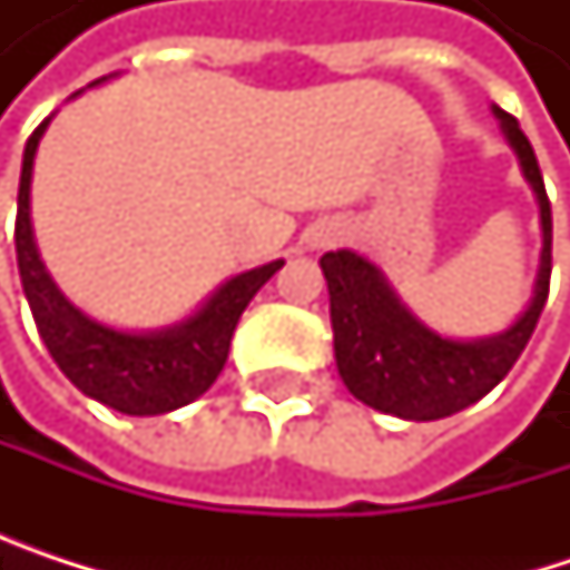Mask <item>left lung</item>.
<instances>
[{
  "instance_id": "left-lung-1",
  "label": "left lung",
  "mask_w": 570,
  "mask_h": 570,
  "mask_svg": "<svg viewBox=\"0 0 570 570\" xmlns=\"http://www.w3.org/2000/svg\"><path fill=\"white\" fill-rule=\"evenodd\" d=\"M502 131L514 148L541 207V267L528 309L505 333L482 340H449L419 323L376 264L353 250H330L320 257L330 286L333 350L346 390L360 402L412 422L445 419L492 393L528 346L548 299L551 281V204L538 158L509 111L495 108Z\"/></svg>"
}]
</instances>
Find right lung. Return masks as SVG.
I'll return each instance as SVG.
<instances>
[{
  "mask_svg": "<svg viewBox=\"0 0 570 570\" xmlns=\"http://www.w3.org/2000/svg\"><path fill=\"white\" fill-rule=\"evenodd\" d=\"M49 121L52 118H46L26 141L16 214L19 277L32 306L39 336L49 346L58 370L85 396L98 399L101 405L118 409L125 415H161L180 409L214 386L227 363L230 336L237 330L240 313L247 309L254 293L284 267V261L230 277L194 316L165 330L128 333L91 320L75 303H68L56 281L46 274V264L39 261V247L32 237V161Z\"/></svg>",
  "mask_w": 570,
  "mask_h": 570,
  "instance_id": "right-lung-1",
  "label": "right lung"
}]
</instances>
